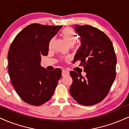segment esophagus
<instances>
[{"instance_id": "1", "label": "esophagus", "mask_w": 129, "mask_h": 129, "mask_svg": "<svg viewBox=\"0 0 129 129\" xmlns=\"http://www.w3.org/2000/svg\"><path fill=\"white\" fill-rule=\"evenodd\" d=\"M69 75V72L67 70H63L62 73V77H65L66 76H68Z\"/></svg>"}]
</instances>
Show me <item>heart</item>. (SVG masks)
<instances>
[{"mask_svg": "<svg viewBox=\"0 0 129 129\" xmlns=\"http://www.w3.org/2000/svg\"><path fill=\"white\" fill-rule=\"evenodd\" d=\"M62 36L64 38V39L70 46H73L78 39V37H77L76 33L70 28H65L62 32ZM53 42H54V39H53L50 41V47H51Z\"/></svg>", "mask_w": 129, "mask_h": 129, "instance_id": "1", "label": "heart"}]
</instances>
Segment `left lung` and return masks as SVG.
I'll return each instance as SVG.
<instances>
[{"mask_svg":"<svg viewBox=\"0 0 129 129\" xmlns=\"http://www.w3.org/2000/svg\"><path fill=\"white\" fill-rule=\"evenodd\" d=\"M75 26L81 45L74 61L81 60L86 75L70 72L73 79L70 93L80 104L92 106L106 98L113 83L116 57L112 41L104 33L87 25Z\"/></svg>","mask_w":129,"mask_h":129,"instance_id":"left-lung-1","label":"left lung"}]
</instances>
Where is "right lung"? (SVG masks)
<instances>
[{"instance_id":"obj_1","label":"right lung","mask_w":129,"mask_h":129,"mask_svg":"<svg viewBox=\"0 0 129 129\" xmlns=\"http://www.w3.org/2000/svg\"><path fill=\"white\" fill-rule=\"evenodd\" d=\"M62 26L33 23L13 41L8 54V73L20 98L33 106H41L54 93L61 70H47L41 66V56L48 55L49 44Z\"/></svg>"}]
</instances>
